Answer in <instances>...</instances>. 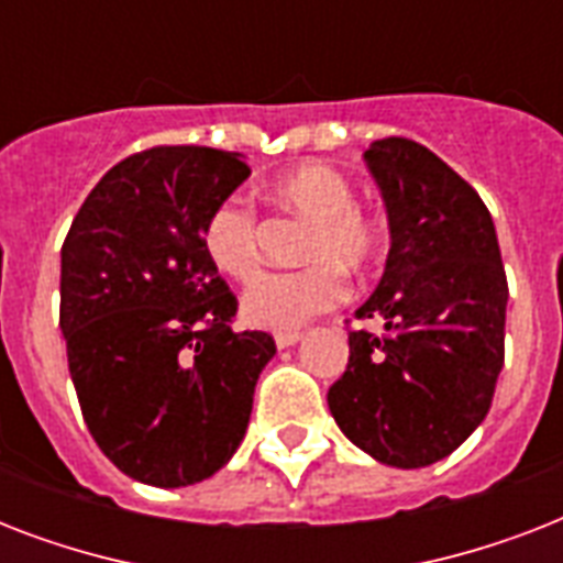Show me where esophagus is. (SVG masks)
<instances>
[{"label": "esophagus", "mask_w": 563, "mask_h": 563, "mask_svg": "<svg viewBox=\"0 0 563 563\" xmlns=\"http://www.w3.org/2000/svg\"><path fill=\"white\" fill-rule=\"evenodd\" d=\"M300 330H277L274 333V342H277V347H291L295 342H300Z\"/></svg>", "instance_id": "esophagus-1"}]
</instances>
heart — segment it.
<instances>
[{
    "mask_svg": "<svg viewBox=\"0 0 563 563\" xmlns=\"http://www.w3.org/2000/svg\"><path fill=\"white\" fill-rule=\"evenodd\" d=\"M274 207L309 219L300 242L307 265L265 272L247 286L242 312L251 324L291 330L330 312L347 298V277L365 274L383 256L385 230L376 216L356 203L353 180L330 163L303 161L265 184ZM201 247L210 265L230 280H247L260 265V212L230 195L203 219Z\"/></svg>",
    "mask_w": 563,
    "mask_h": 563,
    "instance_id": "heart-1",
    "label": "heart"
}]
</instances>
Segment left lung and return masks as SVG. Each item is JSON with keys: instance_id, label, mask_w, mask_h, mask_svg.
Masks as SVG:
<instances>
[{"instance_id": "obj_1", "label": "left lung", "mask_w": 563, "mask_h": 563, "mask_svg": "<svg viewBox=\"0 0 563 563\" xmlns=\"http://www.w3.org/2000/svg\"><path fill=\"white\" fill-rule=\"evenodd\" d=\"M391 224L385 274L356 316L351 360L330 385L335 423L394 467H427L467 441L506 362L508 280L479 192L406 136L365 152Z\"/></svg>"}]
</instances>
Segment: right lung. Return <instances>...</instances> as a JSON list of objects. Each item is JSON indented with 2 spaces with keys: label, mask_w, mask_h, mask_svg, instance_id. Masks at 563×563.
I'll return each instance as SVG.
<instances>
[{
  "label": "right lung",
  "mask_w": 563,
  "mask_h": 563,
  "mask_svg": "<svg viewBox=\"0 0 563 563\" xmlns=\"http://www.w3.org/2000/svg\"><path fill=\"white\" fill-rule=\"evenodd\" d=\"M251 175L239 154L154 145L96 184L60 247V330L84 423L131 479L184 488L228 464L277 347L239 300L203 219Z\"/></svg>",
  "instance_id": "add662e5"
}]
</instances>
